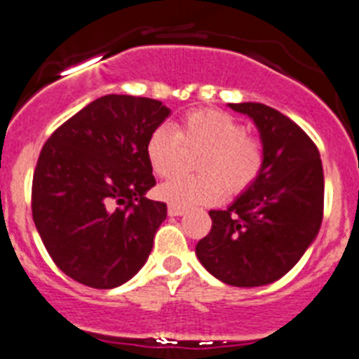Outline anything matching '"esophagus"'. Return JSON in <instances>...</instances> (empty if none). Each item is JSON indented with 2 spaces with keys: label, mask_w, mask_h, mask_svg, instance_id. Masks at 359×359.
Returning <instances> with one entry per match:
<instances>
[{
  "label": "esophagus",
  "mask_w": 359,
  "mask_h": 359,
  "mask_svg": "<svg viewBox=\"0 0 359 359\" xmlns=\"http://www.w3.org/2000/svg\"><path fill=\"white\" fill-rule=\"evenodd\" d=\"M168 215H170V216H180V215H184V209L177 208V205H170V208H168Z\"/></svg>",
  "instance_id": "obj_1"
}]
</instances>
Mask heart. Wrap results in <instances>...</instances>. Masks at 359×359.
<instances>
[{"label": "heart", "instance_id": "b5f03b06", "mask_svg": "<svg viewBox=\"0 0 359 359\" xmlns=\"http://www.w3.org/2000/svg\"><path fill=\"white\" fill-rule=\"evenodd\" d=\"M184 147L202 148L198 175H177L159 187L161 198L177 208H196L245 191L263 170V144L231 114L196 109L180 118L177 130L159 125L147 140V159L157 177H170L182 163Z\"/></svg>", "mask_w": 359, "mask_h": 359}]
</instances>
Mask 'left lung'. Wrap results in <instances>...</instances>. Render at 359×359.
Returning <instances> with one entry per match:
<instances>
[{
    "mask_svg": "<svg viewBox=\"0 0 359 359\" xmlns=\"http://www.w3.org/2000/svg\"><path fill=\"white\" fill-rule=\"evenodd\" d=\"M259 128L263 170L225 211H209L211 231L196 257L231 286H263L288 273L318 234L324 172L318 148L295 121L263 103H229Z\"/></svg>",
    "mask_w": 359,
    "mask_h": 359,
    "instance_id": "8db88e82",
    "label": "left lung"
}]
</instances>
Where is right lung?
Instances as JSON below:
<instances>
[{
	"label": "right lung",
	"instance_id": "add662e5",
	"mask_svg": "<svg viewBox=\"0 0 359 359\" xmlns=\"http://www.w3.org/2000/svg\"><path fill=\"white\" fill-rule=\"evenodd\" d=\"M168 116L159 100L107 95L44 143L32 216L53 263L76 283L116 288L147 263L166 203L144 196L156 186L144 147Z\"/></svg>",
	"mask_w": 359,
	"mask_h": 359
}]
</instances>
